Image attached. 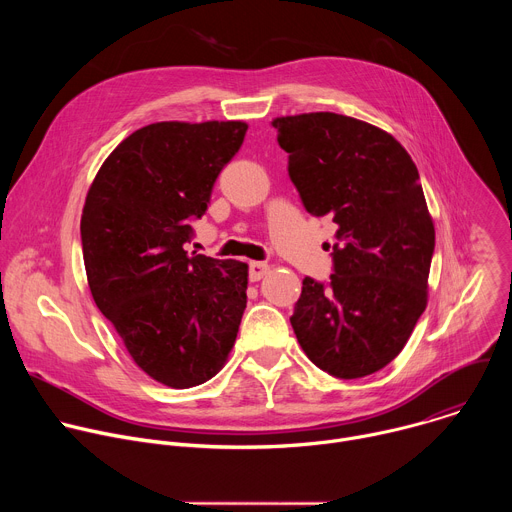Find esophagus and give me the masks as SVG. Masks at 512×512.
<instances>
[{"label": "esophagus", "mask_w": 512, "mask_h": 512, "mask_svg": "<svg viewBox=\"0 0 512 512\" xmlns=\"http://www.w3.org/2000/svg\"><path fill=\"white\" fill-rule=\"evenodd\" d=\"M267 273H269V265L267 263H263V261H251L249 263V279L251 281H259Z\"/></svg>", "instance_id": "1"}]
</instances>
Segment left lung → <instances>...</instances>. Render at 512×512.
<instances>
[{
    "label": "left lung",
    "mask_w": 512,
    "mask_h": 512,
    "mask_svg": "<svg viewBox=\"0 0 512 512\" xmlns=\"http://www.w3.org/2000/svg\"><path fill=\"white\" fill-rule=\"evenodd\" d=\"M271 125L306 210L338 225L334 273L304 279L291 328L328 375H373L403 350L427 304L435 231L417 166L393 135L346 115Z\"/></svg>",
    "instance_id": "left-lung-1"
}]
</instances>
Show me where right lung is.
Segmentation results:
<instances>
[{
  "label": "right lung",
  "mask_w": 512,
  "mask_h": 512,
  "mask_svg": "<svg viewBox=\"0 0 512 512\" xmlns=\"http://www.w3.org/2000/svg\"><path fill=\"white\" fill-rule=\"evenodd\" d=\"M245 133L243 121L145 125L105 160L83 208L97 308L137 367L174 389L223 369L247 308V263L184 249Z\"/></svg>",
  "instance_id": "add662e5"
}]
</instances>
